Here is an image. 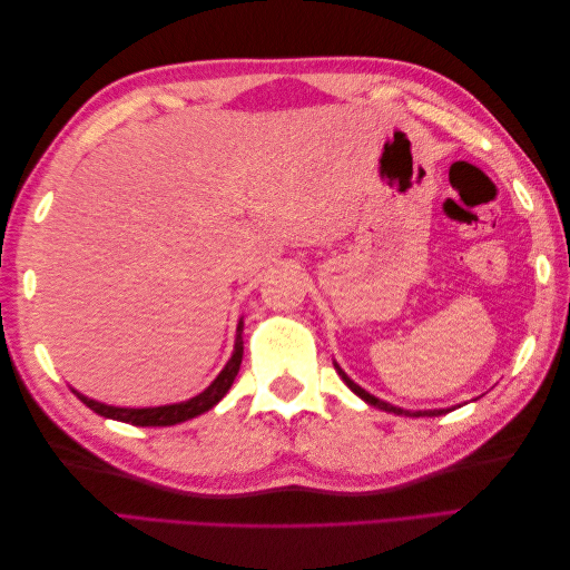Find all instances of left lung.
Listing matches in <instances>:
<instances>
[{"mask_svg":"<svg viewBox=\"0 0 570 570\" xmlns=\"http://www.w3.org/2000/svg\"><path fill=\"white\" fill-rule=\"evenodd\" d=\"M335 371L340 373V377L344 381V385H347L356 396H361V400H364L366 404H371V406H377V409H383V411H387V413H396V416H442V413H446V411H452V409H433V411H406V409H400V406H392V404H387V402H383V400H377V396H373L371 392H366L364 387H358L352 377L344 373L337 364H335Z\"/></svg>","mask_w":570,"mask_h":570,"instance_id":"left-lung-1","label":"left lung"}]
</instances>
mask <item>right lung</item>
Returning <instances> with one entry per match:
<instances>
[{
	"mask_svg": "<svg viewBox=\"0 0 570 570\" xmlns=\"http://www.w3.org/2000/svg\"><path fill=\"white\" fill-rule=\"evenodd\" d=\"M243 327H245V323L239 321L237 323V335H235V352L226 364V368L218 373V377L209 387H206L202 394L193 396V400H187V402L166 404V406H149V409H124V406H109V404L95 402V400H90V396H85L76 390L73 392L78 394V400L85 406H90L95 413H99V416L114 419V421H120V423H130V425L159 428V425H176V423L189 421L195 416H202L204 411L214 409L223 400V396H226V392L230 390L235 375L239 371V364H243V352H245V347H243Z\"/></svg>",
	"mask_w": 570,
	"mask_h": 570,
	"instance_id": "add662e5",
	"label": "right lung"
}]
</instances>
